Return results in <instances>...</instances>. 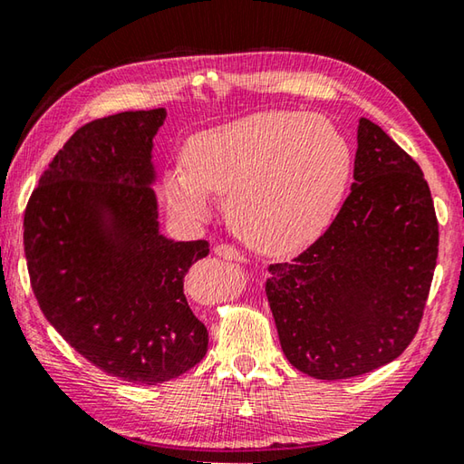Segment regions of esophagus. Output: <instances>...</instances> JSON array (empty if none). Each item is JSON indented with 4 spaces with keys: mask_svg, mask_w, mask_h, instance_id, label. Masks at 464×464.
<instances>
[{
    "mask_svg": "<svg viewBox=\"0 0 464 464\" xmlns=\"http://www.w3.org/2000/svg\"><path fill=\"white\" fill-rule=\"evenodd\" d=\"M215 254L218 257H223L227 261H243V254L237 249L229 246V243H218V246L215 247Z\"/></svg>",
    "mask_w": 464,
    "mask_h": 464,
    "instance_id": "1",
    "label": "esophagus"
}]
</instances>
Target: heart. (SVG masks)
Here are the masks:
<instances>
[{"label":"heart","mask_w":464,"mask_h":464,"mask_svg":"<svg viewBox=\"0 0 464 464\" xmlns=\"http://www.w3.org/2000/svg\"><path fill=\"white\" fill-rule=\"evenodd\" d=\"M184 165L162 179L174 213L203 217L210 195L227 197L235 233L277 256L326 229L347 188L353 151L323 115L264 111L198 131L184 148Z\"/></svg>","instance_id":"b5f03b06"}]
</instances>
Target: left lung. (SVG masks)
I'll return each instance as SVG.
<instances>
[{"label": "left lung", "mask_w": 464, "mask_h": 464, "mask_svg": "<svg viewBox=\"0 0 464 464\" xmlns=\"http://www.w3.org/2000/svg\"><path fill=\"white\" fill-rule=\"evenodd\" d=\"M349 197L298 257L267 267L284 355L316 379H349L398 359L422 323L438 257L424 172L361 117Z\"/></svg>", "instance_id": "obj_1"}]
</instances>
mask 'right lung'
Listing matches in <instances>:
<instances>
[{"mask_svg":"<svg viewBox=\"0 0 464 464\" xmlns=\"http://www.w3.org/2000/svg\"><path fill=\"white\" fill-rule=\"evenodd\" d=\"M166 109L123 111L72 133L24 213V251L40 310L89 363L156 385L200 363L207 326L184 276L208 241L158 231L151 146Z\"/></svg>","mask_w":464,"mask_h":464,"instance_id":"add662e5","label":"right lung"}]
</instances>
